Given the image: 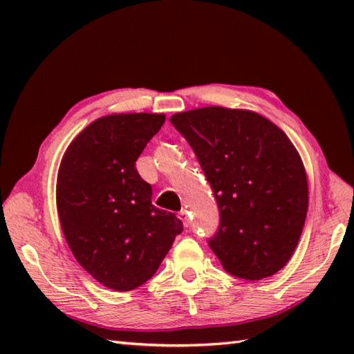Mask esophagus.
<instances>
[{
	"instance_id": "34e87169",
	"label": "esophagus",
	"mask_w": 354,
	"mask_h": 354,
	"mask_svg": "<svg viewBox=\"0 0 354 354\" xmlns=\"http://www.w3.org/2000/svg\"><path fill=\"white\" fill-rule=\"evenodd\" d=\"M179 219L183 221V225L185 228L190 227V217H189V213H187V209H183V212H179Z\"/></svg>"
}]
</instances>
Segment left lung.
<instances>
[{"label":"left lung","mask_w":354,"mask_h":354,"mask_svg":"<svg viewBox=\"0 0 354 354\" xmlns=\"http://www.w3.org/2000/svg\"><path fill=\"white\" fill-rule=\"evenodd\" d=\"M189 141L219 207L208 240L223 269L243 280L278 272L298 245L309 185L298 150L257 112L207 106L170 117Z\"/></svg>","instance_id":"left-lung-1"}]
</instances>
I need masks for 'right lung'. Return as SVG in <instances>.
I'll list each match as a JSON object with an SVG mask.
<instances>
[{
  "label": "right lung",
  "instance_id": "obj_1",
  "mask_svg": "<svg viewBox=\"0 0 354 354\" xmlns=\"http://www.w3.org/2000/svg\"><path fill=\"white\" fill-rule=\"evenodd\" d=\"M164 114H111L86 126L59 165L56 205L66 243L88 274L117 292L152 278L178 217L152 205V187L135 169Z\"/></svg>",
  "mask_w": 354,
  "mask_h": 354
}]
</instances>
